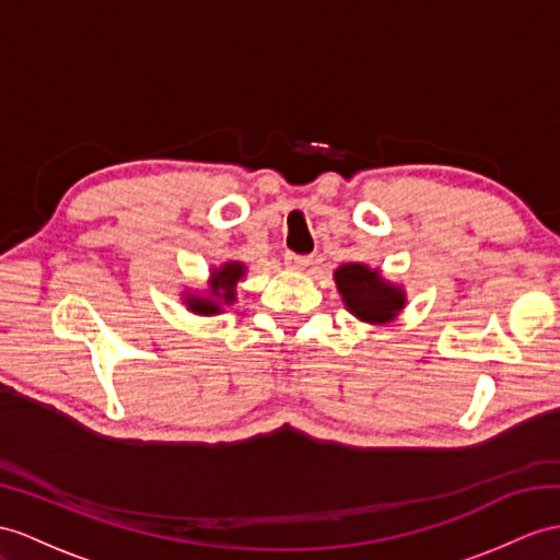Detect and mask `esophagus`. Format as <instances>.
I'll list each match as a JSON object with an SVG mask.
<instances>
[{
  "label": "esophagus",
  "mask_w": 560,
  "mask_h": 560,
  "mask_svg": "<svg viewBox=\"0 0 560 560\" xmlns=\"http://www.w3.org/2000/svg\"><path fill=\"white\" fill-rule=\"evenodd\" d=\"M313 258L311 256H302V254H284V264H288V268L292 270H306L311 266Z\"/></svg>",
  "instance_id": "esophagus-1"
}]
</instances>
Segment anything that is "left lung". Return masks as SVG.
Returning a JSON list of instances; mask_svg holds the SVG:
<instances>
[{
  "label": "left lung",
  "instance_id": "1",
  "mask_svg": "<svg viewBox=\"0 0 560 560\" xmlns=\"http://www.w3.org/2000/svg\"><path fill=\"white\" fill-rule=\"evenodd\" d=\"M337 290L349 313L359 320L385 325L406 306V292L365 264H345L335 270Z\"/></svg>",
  "mask_w": 560,
  "mask_h": 560
}]
</instances>
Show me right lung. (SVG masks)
I'll list each match as a JSON object with an SVG mask.
<instances>
[{"label": "right lung", "mask_w": 560, "mask_h": 560, "mask_svg": "<svg viewBox=\"0 0 560 560\" xmlns=\"http://www.w3.org/2000/svg\"><path fill=\"white\" fill-rule=\"evenodd\" d=\"M247 266L240 261H225L221 268L211 270L209 290L203 294H183V304L187 311L197 313V316H215L223 313V306H230L237 299V282L244 278Z\"/></svg>", "instance_id": "add662e5"}]
</instances>
